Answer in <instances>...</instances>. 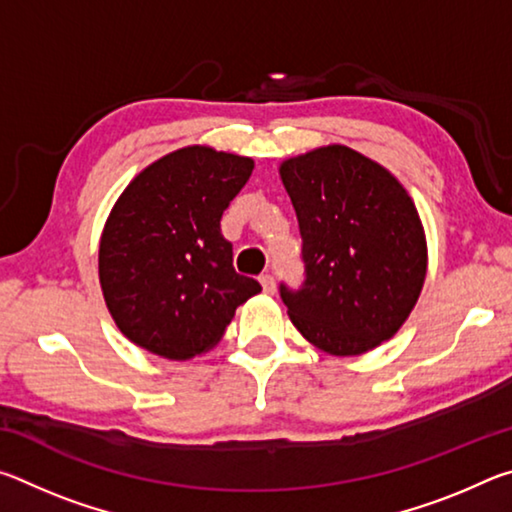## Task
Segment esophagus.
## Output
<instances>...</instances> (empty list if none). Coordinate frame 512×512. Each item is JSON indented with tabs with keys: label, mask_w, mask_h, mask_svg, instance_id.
Instances as JSON below:
<instances>
[{
	"label": "esophagus",
	"mask_w": 512,
	"mask_h": 512,
	"mask_svg": "<svg viewBox=\"0 0 512 512\" xmlns=\"http://www.w3.org/2000/svg\"><path fill=\"white\" fill-rule=\"evenodd\" d=\"M259 282H262V289H264V293H275V277L271 275V273H264L262 277H259Z\"/></svg>",
	"instance_id": "1"
}]
</instances>
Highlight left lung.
Wrapping results in <instances>:
<instances>
[{
  "label": "left lung",
  "mask_w": 512,
  "mask_h": 512,
  "mask_svg": "<svg viewBox=\"0 0 512 512\" xmlns=\"http://www.w3.org/2000/svg\"><path fill=\"white\" fill-rule=\"evenodd\" d=\"M298 216L305 280L280 282L298 332L350 357L388 341L427 275V241L406 189L366 155L334 144L282 162Z\"/></svg>",
  "instance_id": "8db88e82"
}]
</instances>
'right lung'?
<instances>
[{"label": "right lung", "instance_id": "right-lung-1", "mask_svg": "<svg viewBox=\"0 0 512 512\" xmlns=\"http://www.w3.org/2000/svg\"><path fill=\"white\" fill-rule=\"evenodd\" d=\"M253 160L207 146L164 155L124 189L103 228L99 280L128 339L183 361L210 350L235 309L262 291L232 266L221 216Z\"/></svg>", "mask_w": 512, "mask_h": 512}]
</instances>
